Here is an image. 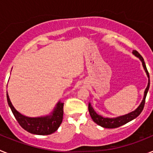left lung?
I'll return each mask as SVG.
<instances>
[{
  "label": "left lung",
  "mask_w": 153,
  "mask_h": 153,
  "mask_svg": "<svg viewBox=\"0 0 153 153\" xmlns=\"http://www.w3.org/2000/svg\"><path fill=\"white\" fill-rule=\"evenodd\" d=\"M132 53L140 59L142 62V64H143V67L144 68L145 72L146 73V75L149 78L148 81V85H147L145 91H144V96H143V99L142 100L141 103L140 104V106H138L134 111L131 112V113H128V114L123 115V116H120V117H116V118H108V117H103L100 115L97 114L96 113V111L94 110V109L93 108V106H91V103L89 102V113H90V117H91L92 120L97 124V125L100 126L104 127V128H108V129H113V128H117V127H120L121 126L124 125V124L129 123L131 120H134L135 118L139 116L140 113L143 111V107H144V105H145V100L146 97L147 93H148L149 88V83H150V81H149V74L148 73V70H147L146 66V63L144 62L143 56L139 53L136 51H132Z\"/></svg>",
  "instance_id": "8db88e82"
}]
</instances>
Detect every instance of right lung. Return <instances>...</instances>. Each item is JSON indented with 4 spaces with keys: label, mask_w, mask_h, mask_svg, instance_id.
Listing matches in <instances>:
<instances>
[{
    "label": "right lung",
    "mask_w": 153,
    "mask_h": 153,
    "mask_svg": "<svg viewBox=\"0 0 153 153\" xmlns=\"http://www.w3.org/2000/svg\"><path fill=\"white\" fill-rule=\"evenodd\" d=\"M8 105L11 109L13 116L23 129L32 134L50 135L56 132L60 126L63 116V102L61 101L56 103L53 110L49 115L44 117H29L19 113L12 105L7 93Z\"/></svg>",
    "instance_id": "right-lung-1"
}]
</instances>
